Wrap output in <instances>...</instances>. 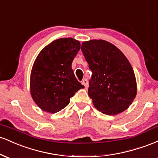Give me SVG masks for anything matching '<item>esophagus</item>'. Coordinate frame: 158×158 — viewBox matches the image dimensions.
Masks as SVG:
<instances>
[{"mask_svg": "<svg viewBox=\"0 0 158 158\" xmlns=\"http://www.w3.org/2000/svg\"><path fill=\"white\" fill-rule=\"evenodd\" d=\"M81 83H82V85H84L85 88H88V80H87L86 79H84L82 81H81Z\"/></svg>", "mask_w": 158, "mask_h": 158, "instance_id": "esophagus-1", "label": "esophagus"}]
</instances>
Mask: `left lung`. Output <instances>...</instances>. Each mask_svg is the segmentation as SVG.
<instances>
[{"label": "left lung", "instance_id": "obj_1", "mask_svg": "<svg viewBox=\"0 0 158 158\" xmlns=\"http://www.w3.org/2000/svg\"><path fill=\"white\" fill-rule=\"evenodd\" d=\"M81 51L92 71L88 96L99 111L116 115L126 110L137 95L133 68L123 52L102 39L81 44Z\"/></svg>", "mask_w": 158, "mask_h": 158}]
</instances>
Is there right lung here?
Returning <instances> with one entry per match:
<instances>
[{"mask_svg":"<svg viewBox=\"0 0 158 158\" xmlns=\"http://www.w3.org/2000/svg\"><path fill=\"white\" fill-rule=\"evenodd\" d=\"M80 50V42L72 38L52 41L39 52L31 70V97L44 111L54 114L64 108L84 85L77 81L71 68Z\"/></svg>","mask_w":158,"mask_h":158,"instance_id":"obj_1","label":"right lung"}]
</instances>
